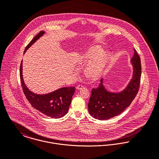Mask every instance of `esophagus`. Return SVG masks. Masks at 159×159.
Masks as SVG:
<instances>
[{"label": "esophagus", "instance_id": "esophagus-1", "mask_svg": "<svg viewBox=\"0 0 159 159\" xmlns=\"http://www.w3.org/2000/svg\"><path fill=\"white\" fill-rule=\"evenodd\" d=\"M83 88H84V86L83 85H78V86H76V89H78V90H80V89H83Z\"/></svg>", "mask_w": 159, "mask_h": 159}]
</instances>
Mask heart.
Wrapping results in <instances>:
<instances>
[{"label": "heart", "instance_id": "heart-1", "mask_svg": "<svg viewBox=\"0 0 159 159\" xmlns=\"http://www.w3.org/2000/svg\"><path fill=\"white\" fill-rule=\"evenodd\" d=\"M104 50L101 48H94L86 52L84 60L89 61L86 67V71L93 78L98 77L108 64L110 56L108 54H103Z\"/></svg>", "mask_w": 159, "mask_h": 159}]
</instances>
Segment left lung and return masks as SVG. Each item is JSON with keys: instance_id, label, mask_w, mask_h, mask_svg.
<instances>
[{"instance_id": "1", "label": "left lung", "mask_w": 159, "mask_h": 159, "mask_svg": "<svg viewBox=\"0 0 159 159\" xmlns=\"http://www.w3.org/2000/svg\"><path fill=\"white\" fill-rule=\"evenodd\" d=\"M131 62L134 67L133 77L125 89L120 93L110 92L103 86L102 79L99 86L92 89L88 110L94 118L103 120L115 117L129 107L135 98L141 76V60L135 49Z\"/></svg>"}]
</instances>
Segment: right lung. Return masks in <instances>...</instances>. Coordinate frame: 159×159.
Here are the masks:
<instances>
[{
	"label": "right lung",
	"mask_w": 159,
	"mask_h": 159,
	"mask_svg": "<svg viewBox=\"0 0 159 159\" xmlns=\"http://www.w3.org/2000/svg\"><path fill=\"white\" fill-rule=\"evenodd\" d=\"M44 31H40L27 45L25 51L44 34ZM22 61L20 66V79L23 92L31 105L37 110L52 118H60L67 113L71 98L75 91V87L62 88L52 92L39 95L29 91L25 85L22 75Z\"/></svg>",
	"instance_id": "add662e5"
}]
</instances>
